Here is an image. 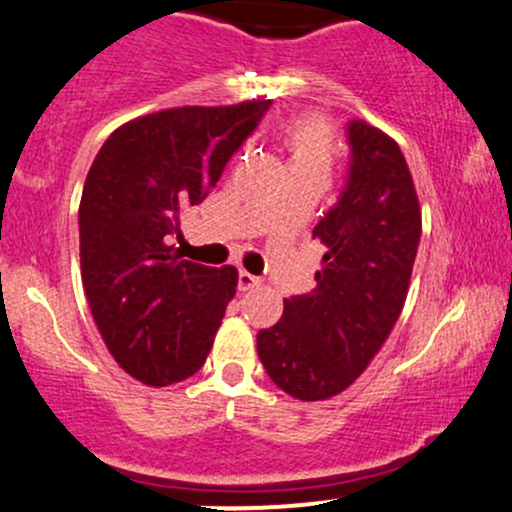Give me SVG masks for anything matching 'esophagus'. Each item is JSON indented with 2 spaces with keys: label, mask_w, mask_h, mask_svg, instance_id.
<instances>
[{
  "label": "esophagus",
  "mask_w": 512,
  "mask_h": 512,
  "mask_svg": "<svg viewBox=\"0 0 512 512\" xmlns=\"http://www.w3.org/2000/svg\"><path fill=\"white\" fill-rule=\"evenodd\" d=\"M257 286H260V277H255V274L240 269V272H238V289L240 291H250V289H257Z\"/></svg>",
  "instance_id": "esophagus-1"
}]
</instances>
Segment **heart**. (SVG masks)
Returning a JSON list of instances; mask_svg holds the SVG:
<instances>
[{
	"instance_id": "1",
	"label": "heart",
	"mask_w": 512,
	"mask_h": 512,
	"mask_svg": "<svg viewBox=\"0 0 512 512\" xmlns=\"http://www.w3.org/2000/svg\"><path fill=\"white\" fill-rule=\"evenodd\" d=\"M284 148L289 153V174H313L328 179L335 162V138L325 123L303 119L286 126Z\"/></svg>"
}]
</instances>
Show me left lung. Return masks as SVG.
Instances as JSON below:
<instances>
[{
    "label": "left lung",
    "instance_id": "left-lung-1",
    "mask_svg": "<svg viewBox=\"0 0 512 512\" xmlns=\"http://www.w3.org/2000/svg\"><path fill=\"white\" fill-rule=\"evenodd\" d=\"M350 172L313 238L325 245L311 294L257 333L269 379L299 401L338 396L381 350L406 303L420 243V204L393 138L350 121Z\"/></svg>",
    "mask_w": 512,
    "mask_h": 512
}]
</instances>
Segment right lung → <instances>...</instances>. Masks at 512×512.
<instances>
[{
  "mask_svg": "<svg viewBox=\"0 0 512 512\" xmlns=\"http://www.w3.org/2000/svg\"><path fill=\"white\" fill-rule=\"evenodd\" d=\"M272 99L179 106L116 128L80 201V265L101 338L123 372L170 386L204 367L238 269L182 260L179 211L201 204Z\"/></svg>",
  "mask_w": 512,
  "mask_h": 512,
  "instance_id": "1",
  "label": "right lung"
}]
</instances>
